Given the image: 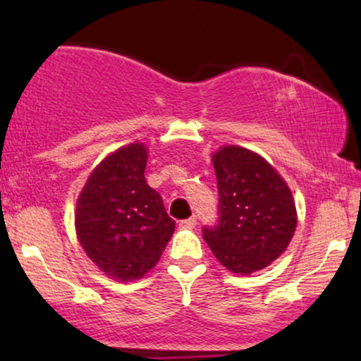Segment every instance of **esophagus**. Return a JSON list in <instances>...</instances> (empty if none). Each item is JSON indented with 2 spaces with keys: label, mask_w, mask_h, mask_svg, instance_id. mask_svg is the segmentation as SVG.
<instances>
[{
  "label": "esophagus",
  "mask_w": 361,
  "mask_h": 361,
  "mask_svg": "<svg viewBox=\"0 0 361 361\" xmlns=\"http://www.w3.org/2000/svg\"><path fill=\"white\" fill-rule=\"evenodd\" d=\"M195 219H187V220H180L179 221V228L180 230H194L195 228Z\"/></svg>",
  "instance_id": "esophagus-1"
}]
</instances>
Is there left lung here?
<instances>
[{"mask_svg":"<svg viewBox=\"0 0 361 361\" xmlns=\"http://www.w3.org/2000/svg\"><path fill=\"white\" fill-rule=\"evenodd\" d=\"M220 195V224L204 240L226 269L250 276L288 250L298 210L288 182L258 152L221 146L212 154Z\"/></svg>","mask_w":361,"mask_h":361,"instance_id":"obj_1","label":"left lung"}]
</instances>
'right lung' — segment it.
I'll return each instance as SVG.
<instances>
[{
  "instance_id": "1",
  "label": "right lung",
  "mask_w": 361,
  "mask_h": 361,
  "mask_svg": "<svg viewBox=\"0 0 361 361\" xmlns=\"http://www.w3.org/2000/svg\"><path fill=\"white\" fill-rule=\"evenodd\" d=\"M147 147H118L90 172L75 205V231L83 251L110 279H141L166 250L176 221L161 195L147 185Z\"/></svg>"
}]
</instances>
